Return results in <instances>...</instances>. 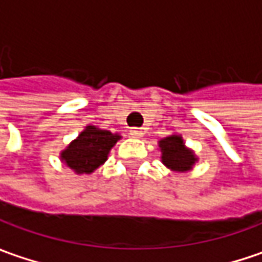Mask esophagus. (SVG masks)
Wrapping results in <instances>:
<instances>
[{
  "mask_svg": "<svg viewBox=\"0 0 262 262\" xmlns=\"http://www.w3.org/2000/svg\"><path fill=\"white\" fill-rule=\"evenodd\" d=\"M129 134H131V137H134V139H140V137H143V131L139 129V128L129 129Z\"/></svg>",
  "mask_w": 262,
  "mask_h": 262,
  "instance_id": "1",
  "label": "esophagus"
}]
</instances>
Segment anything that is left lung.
<instances>
[{
  "instance_id": "obj_1",
  "label": "left lung",
  "mask_w": 262,
  "mask_h": 262,
  "mask_svg": "<svg viewBox=\"0 0 262 262\" xmlns=\"http://www.w3.org/2000/svg\"><path fill=\"white\" fill-rule=\"evenodd\" d=\"M162 164L171 171L186 173L192 170L198 158L194 150L185 146L183 137L180 134H171L158 141Z\"/></svg>"
}]
</instances>
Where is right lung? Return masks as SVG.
<instances>
[{
    "mask_svg": "<svg viewBox=\"0 0 262 262\" xmlns=\"http://www.w3.org/2000/svg\"><path fill=\"white\" fill-rule=\"evenodd\" d=\"M121 139L118 133L88 125L61 152V161L76 174H91L107 161L112 147Z\"/></svg>",
    "mask_w": 262,
    "mask_h": 262,
    "instance_id": "1",
    "label": "right lung"
}]
</instances>
